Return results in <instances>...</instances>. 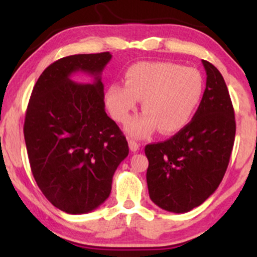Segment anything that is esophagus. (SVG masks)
Returning a JSON list of instances; mask_svg holds the SVG:
<instances>
[{
	"instance_id": "34e87169",
	"label": "esophagus",
	"mask_w": 257,
	"mask_h": 257,
	"mask_svg": "<svg viewBox=\"0 0 257 257\" xmlns=\"http://www.w3.org/2000/svg\"><path fill=\"white\" fill-rule=\"evenodd\" d=\"M128 144H129V149H131L132 152H137V151H139V147H140V145H139L137 141H134V140H128Z\"/></svg>"
}]
</instances>
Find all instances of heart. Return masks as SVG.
I'll return each mask as SVG.
<instances>
[{
    "label": "heart",
    "instance_id": "heart-1",
    "mask_svg": "<svg viewBox=\"0 0 257 257\" xmlns=\"http://www.w3.org/2000/svg\"><path fill=\"white\" fill-rule=\"evenodd\" d=\"M203 78L196 69L173 63L144 61L125 71L124 85L112 83L105 91V104L112 118L125 124L143 100L145 112L133 119L126 132L145 138L158 128L164 135L184 129L198 107L203 94Z\"/></svg>",
    "mask_w": 257,
    "mask_h": 257
}]
</instances>
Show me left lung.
I'll list each match as a JSON object with an SVG mask.
<instances>
[{
	"instance_id": "left-lung-1",
	"label": "left lung",
	"mask_w": 257,
	"mask_h": 257,
	"mask_svg": "<svg viewBox=\"0 0 257 257\" xmlns=\"http://www.w3.org/2000/svg\"><path fill=\"white\" fill-rule=\"evenodd\" d=\"M206 85L192 120L163 143L146 145V180L156 205L181 214L199 206L222 181L235 137V120L222 75L202 60Z\"/></svg>"
}]
</instances>
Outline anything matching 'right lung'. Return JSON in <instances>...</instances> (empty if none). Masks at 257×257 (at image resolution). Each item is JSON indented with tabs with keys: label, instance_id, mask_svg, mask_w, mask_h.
I'll list each match as a JSON object with an SVG mask.
<instances>
[{
	"label": "right lung",
	"instance_id": "1",
	"mask_svg": "<svg viewBox=\"0 0 257 257\" xmlns=\"http://www.w3.org/2000/svg\"><path fill=\"white\" fill-rule=\"evenodd\" d=\"M111 58L104 52L59 59L37 79L26 110L32 175L46 198L67 214L90 213L101 205L129 153L125 137L105 112L100 75ZM77 72L93 82L72 81Z\"/></svg>",
	"mask_w": 257,
	"mask_h": 257
}]
</instances>
